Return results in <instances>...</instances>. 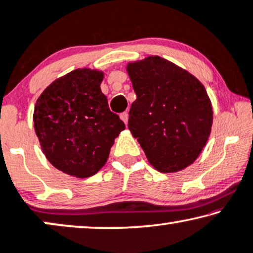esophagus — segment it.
Wrapping results in <instances>:
<instances>
[{"label":"esophagus","mask_w":253,"mask_h":253,"mask_svg":"<svg viewBox=\"0 0 253 253\" xmlns=\"http://www.w3.org/2000/svg\"><path fill=\"white\" fill-rule=\"evenodd\" d=\"M120 119L123 120L124 123L127 125V123H128V113H127V112H124V113H121V114H120Z\"/></svg>","instance_id":"esophagus-1"}]
</instances>
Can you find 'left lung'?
<instances>
[{"instance_id": "obj_1", "label": "left lung", "mask_w": 253, "mask_h": 253, "mask_svg": "<svg viewBox=\"0 0 253 253\" xmlns=\"http://www.w3.org/2000/svg\"><path fill=\"white\" fill-rule=\"evenodd\" d=\"M126 69L136 93L130 133L157 171L184 170L211 135L213 106L206 89L187 70L158 55L130 61Z\"/></svg>"}]
</instances>
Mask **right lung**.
I'll return each instance as SVG.
<instances>
[{
    "mask_svg": "<svg viewBox=\"0 0 253 253\" xmlns=\"http://www.w3.org/2000/svg\"><path fill=\"white\" fill-rule=\"evenodd\" d=\"M104 72L79 68L53 81L36 102L35 130L54 168L76 178L96 174L125 124L100 90Z\"/></svg>",
    "mask_w": 253,
    "mask_h": 253,
    "instance_id": "right-lung-1",
    "label": "right lung"
}]
</instances>
